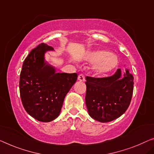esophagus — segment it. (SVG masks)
Returning <instances> with one entry per match:
<instances>
[{
	"mask_svg": "<svg viewBox=\"0 0 154 154\" xmlns=\"http://www.w3.org/2000/svg\"><path fill=\"white\" fill-rule=\"evenodd\" d=\"M78 80L80 82H84L85 81V76L83 74H80L78 76Z\"/></svg>",
	"mask_w": 154,
	"mask_h": 154,
	"instance_id": "esophagus-1",
	"label": "esophagus"
}]
</instances>
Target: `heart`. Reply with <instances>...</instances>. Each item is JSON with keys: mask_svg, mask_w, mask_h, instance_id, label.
Segmentation results:
<instances>
[{"mask_svg": "<svg viewBox=\"0 0 154 154\" xmlns=\"http://www.w3.org/2000/svg\"><path fill=\"white\" fill-rule=\"evenodd\" d=\"M84 60L89 63L95 64L93 72L98 76L111 72L118 66L119 63L116 54L104 50H96L87 52Z\"/></svg>", "mask_w": 154, "mask_h": 154, "instance_id": "heart-1", "label": "heart"}]
</instances>
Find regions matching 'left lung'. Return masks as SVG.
<instances>
[{"label": "left lung", "mask_w": 154, "mask_h": 154, "mask_svg": "<svg viewBox=\"0 0 154 154\" xmlns=\"http://www.w3.org/2000/svg\"><path fill=\"white\" fill-rule=\"evenodd\" d=\"M85 102L89 116L100 122H109L125 113L134 91V76L127 68H118L111 77H86Z\"/></svg>", "instance_id": "obj_1"}]
</instances>
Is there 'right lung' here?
<instances>
[{
  "label": "right lung",
  "instance_id": "obj_1",
  "mask_svg": "<svg viewBox=\"0 0 154 154\" xmlns=\"http://www.w3.org/2000/svg\"><path fill=\"white\" fill-rule=\"evenodd\" d=\"M54 51L41 43L25 59L20 75L19 89L27 113L38 121L49 122L60 114L64 98L75 84L77 73L57 72L45 61V54Z\"/></svg>",
  "mask_w": 154,
  "mask_h": 154
}]
</instances>
